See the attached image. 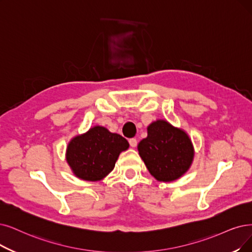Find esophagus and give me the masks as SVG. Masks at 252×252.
Returning <instances> with one entry per match:
<instances>
[{"mask_svg":"<svg viewBox=\"0 0 252 252\" xmlns=\"http://www.w3.org/2000/svg\"><path fill=\"white\" fill-rule=\"evenodd\" d=\"M129 145H130V147L135 148V147H136V145H137V140H136V138H130V139H129Z\"/></svg>","mask_w":252,"mask_h":252,"instance_id":"obj_1","label":"esophagus"}]
</instances>
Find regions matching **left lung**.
Returning <instances> with one entry per match:
<instances>
[{
	"label": "left lung",
	"mask_w": 252,
	"mask_h": 252,
	"mask_svg": "<svg viewBox=\"0 0 252 252\" xmlns=\"http://www.w3.org/2000/svg\"><path fill=\"white\" fill-rule=\"evenodd\" d=\"M137 150L150 174L160 182H172L182 177L194 157L188 134L164 120L148 126V136L140 140Z\"/></svg>",
	"instance_id": "1"
}]
</instances>
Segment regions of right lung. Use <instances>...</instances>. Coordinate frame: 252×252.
<instances>
[{
	"mask_svg": "<svg viewBox=\"0 0 252 252\" xmlns=\"http://www.w3.org/2000/svg\"><path fill=\"white\" fill-rule=\"evenodd\" d=\"M128 148L123 136L109 132L105 127L94 126L70 140L66 160L77 178L99 181L112 172L120 153Z\"/></svg>",
	"mask_w": 252,
	"mask_h": 252,
	"instance_id": "add662e5",
	"label": "right lung"
}]
</instances>
